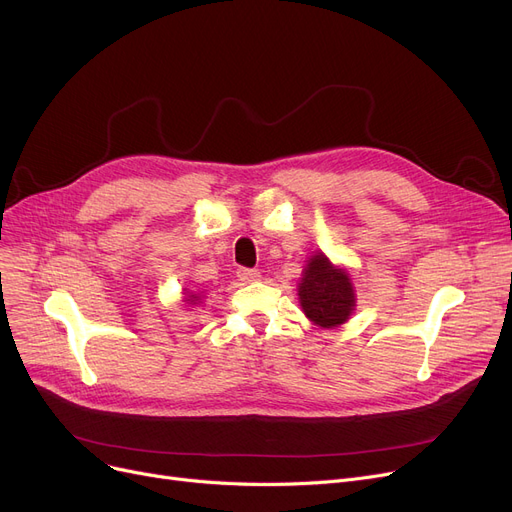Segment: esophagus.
Segmentation results:
<instances>
[{"instance_id": "esophagus-1", "label": "esophagus", "mask_w": 512, "mask_h": 512, "mask_svg": "<svg viewBox=\"0 0 512 512\" xmlns=\"http://www.w3.org/2000/svg\"><path fill=\"white\" fill-rule=\"evenodd\" d=\"M236 276H238L240 282H257L261 278V272L259 270H249V267H240Z\"/></svg>"}]
</instances>
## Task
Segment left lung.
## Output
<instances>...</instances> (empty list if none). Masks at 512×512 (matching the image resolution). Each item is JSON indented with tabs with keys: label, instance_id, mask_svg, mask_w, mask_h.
<instances>
[{
	"label": "left lung",
	"instance_id": "obj_1",
	"mask_svg": "<svg viewBox=\"0 0 512 512\" xmlns=\"http://www.w3.org/2000/svg\"><path fill=\"white\" fill-rule=\"evenodd\" d=\"M299 297L305 315L321 328L344 324L355 309L351 278L334 267L324 253L315 255L301 280Z\"/></svg>",
	"mask_w": 512,
	"mask_h": 512
}]
</instances>
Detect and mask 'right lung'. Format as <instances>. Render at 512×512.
<instances>
[{
	"instance_id": "add662e5",
	"label": "right lung",
	"mask_w": 512,
	"mask_h": 512,
	"mask_svg": "<svg viewBox=\"0 0 512 512\" xmlns=\"http://www.w3.org/2000/svg\"><path fill=\"white\" fill-rule=\"evenodd\" d=\"M188 301H191V303H193V301H197V297H195V294H191V297H188Z\"/></svg>"
}]
</instances>
